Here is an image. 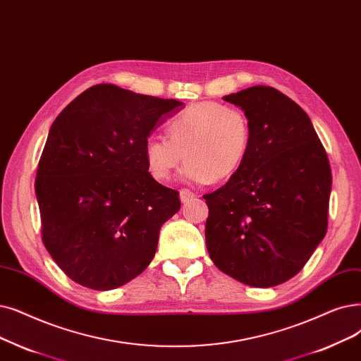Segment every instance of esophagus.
<instances>
[{
    "instance_id": "esophagus-1",
    "label": "esophagus",
    "mask_w": 361,
    "mask_h": 361,
    "mask_svg": "<svg viewBox=\"0 0 361 361\" xmlns=\"http://www.w3.org/2000/svg\"><path fill=\"white\" fill-rule=\"evenodd\" d=\"M193 196H195V193H193V192H190V190H187V189H183V190H180V200H181L183 203L189 202V200H190Z\"/></svg>"
}]
</instances>
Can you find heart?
I'll use <instances>...</instances> for the list:
<instances>
[{
	"mask_svg": "<svg viewBox=\"0 0 361 361\" xmlns=\"http://www.w3.org/2000/svg\"><path fill=\"white\" fill-rule=\"evenodd\" d=\"M168 138L149 137L145 161L154 180L169 178L183 158L180 177L193 184L219 183L243 165L250 145V123L239 109L216 102L190 104L166 123Z\"/></svg>",
	"mask_w": 361,
	"mask_h": 361,
	"instance_id": "1",
	"label": "heart"
}]
</instances>
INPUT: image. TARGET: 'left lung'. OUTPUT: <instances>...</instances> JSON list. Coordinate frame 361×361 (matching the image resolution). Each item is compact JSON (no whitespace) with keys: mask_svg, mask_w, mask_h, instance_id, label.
Segmentation results:
<instances>
[{"mask_svg":"<svg viewBox=\"0 0 361 361\" xmlns=\"http://www.w3.org/2000/svg\"><path fill=\"white\" fill-rule=\"evenodd\" d=\"M223 100L247 116L250 145L236 174L203 196L208 252L245 285L277 286L301 271L324 238L331 165L311 119L283 92L255 85Z\"/></svg>","mask_w":361,"mask_h":361,"instance_id":"obj_1","label":"left lung"}]
</instances>
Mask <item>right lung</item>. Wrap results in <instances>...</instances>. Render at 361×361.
I'll return each instance as SVG.
<instances>
[{"mask_svg": "<svg viewBox=\"0 0 361 361\" xmlns=\"http://www.w3.org/2000/svg\"><path fill=\"white\" fill-rule=\"evenodd\" d=\"M184 103L112 84L90 87L53 122L35 193L42 242L59 267L94 290L146 270L178 192L147 171L145 143Z\"/></svg>", "mask_w": 361, "mask_h": 361, "instance_id": "1", "label": "right lung"}]
</instances>
